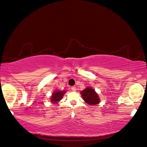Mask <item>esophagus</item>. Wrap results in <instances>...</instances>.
<instances>
[{"label":"esophagus","mask_w":147,"mask_h":147,"mask_svg":"<svg viewBox=\"0 0 147 147\" xmlns=\"http://www.w3.org/2000/svg\"><path fill=\"white\" fill-rule=\"evenodd\" d=\"M71 90H73V92H75L76 90V86H72V87H71Z\"/></svg>","instance_id":"esophagus-1"}]
</instances>
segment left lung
<instances>
[{
    "mask_svg": "<svg viewBox=\"0 0 147 147\" xmlns=\"http://www.w3.org/2000/svg\"><path fill=\"white\" fill-rule=\"evenodd\" d=\"M82 97L88 105H96L100 102V98L97 93L93 89L90 87L86 88L82 92H81Z\"/></svg>",
    "mask_w": 147,
    "mask_h": 147,
    "instance_id": "1",
    "label": "left lung"
}]
</instances>
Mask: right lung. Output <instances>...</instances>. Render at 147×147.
<instances>
[{"label": "right lung", "instance_id": "1", "mask_svg": "<svg viewBox=\"0 0 147 147\" xmlns=\"http://www.w3.org/2000/svg\"><path fill=\"white\" fill-rule=\"evenodd\" d=\"M65 93V91H56L53 93L51 96V102L56 103L62 98L63 95Z\"/></svg>", "mask_w": 147, "mask_h": 147}]
</instances>
